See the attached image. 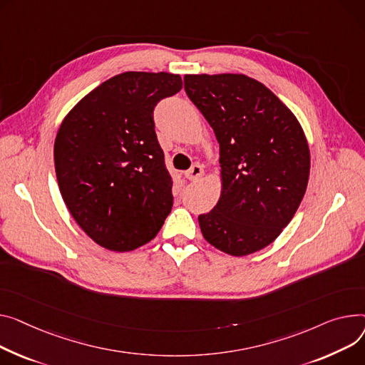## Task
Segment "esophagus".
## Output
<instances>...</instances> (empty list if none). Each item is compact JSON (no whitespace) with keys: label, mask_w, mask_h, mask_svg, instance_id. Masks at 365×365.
Instances as JSON below:
<instances>
[{"label":"esophagus","mask_w":365,"mask_h":365,"mask_svg":"<svg viewBox=\"0 0 365 365\" xmlns=\"http://www.w3.org/2000/svg\"><path fill=\"white\" fill-rule=\"evenodd\" d=\"M185 176H186V179H189V180H200L202 176H204V168H202V165H200V164H195V165H192L187 172L185 173Z\"/></svg>","instance_id":"1"}]
</instances>
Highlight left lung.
Returning <instances> with one entry per match:
<instances>
[{
    "label": "left lung",
    "instance_id": "1",
    "mask_svg": "<svg viewBox=\"0 0 365 365\" xmlns=\"http://www.w3.org/2000/svg\"><path fill=\"white\" fill-rule=\"evenodd\" d=\"M185 91L220 143L222 192L198 217L208 244L254 254L292 220L308 185L309 148L295 114L242 73L185 75Z\"/></svg>",
    "mask_w": 365,
    "mask_h": 365
}]
</instances>
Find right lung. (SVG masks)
<instances>
[{"instance_id":"obj_1","label":"right lung","mask_w":365,"mask_h":365,"mask_svg":"<svg viewBox=\"0 0 365 365\" xmlns=\"http://www.w3.org/2000/svg\"><path fill=\"white\" fill-rule=\"evenodd\" d=\"M182 86L173 73L125 71L92 89L63 120L54 142L61 197L81 229L106 250L148 244L172 211L173 179L153 111Z\"/></svg>"}]
</instances>
